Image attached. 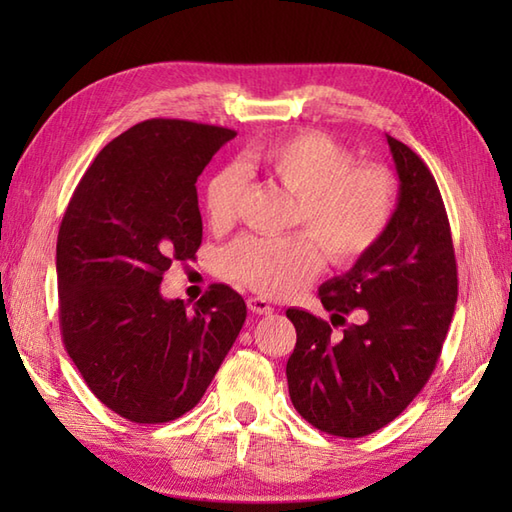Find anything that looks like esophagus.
Wrapping results in <instances>:
<instances>
[{
	"label": "esophagus",
	"mask_w": 512,
	"mask_h": 512,
	"mask_svg": "<svg viewBox=\"0 0 512 512\" xmlns=\"http://www.w3.org/2000/svg\"><path fill=\"white\" fill-rule=\"evenodd\" d=\"M246 303H248V310L253 314H273L275 310L264 297H250Z\"/></svg>",
	"instance_id": "esophagus-1"
}]
</instances>
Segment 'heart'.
I'll return each instance as SVG.
<instances>
[{"label":"heart","instance_id":"heart-1","mask_svg":"<svg viewBox=\"0 0 512 512\" xmlns=\"http://www.w3.org/2000/svg\"><path fill=\"white\" fill-rule=\"evenodd\" d=\"M242 169L262 173L295 195L290 224L305 233L246 235L220 255V275L264 297H288L319 273L323 255L336 266L372 250L396 213V182L385 167L354 165L352 151L321 132H301L248 149ZM242 180L222 169L206 180L202 204L213 228L237 217Z\"/></svg>","mask_w":512,"mask_h":512}]
</instances>
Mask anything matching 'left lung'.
<instances>
[{
    "label": "left lung",
    "instance_id": "left-lung-1",
    "mask_svg": "<svg viewBox=\"0 0 512 512\" xmlns=\"http://www.w3.org/2000/svg\"><path fill=\"white\" fill-rule=\"evenodd\" d=\"M400 180L383 239L345 275L319 288L332 324L363 309L341 337L306 310L288 308L297 330L286 365L295 409L312 427L363 438L407 409L436 369L458 301V266L447 211L420 156L387 136Z\"/></svg>",
    "mask_w": 512,
    "mask_h": 512
}]
</instances>
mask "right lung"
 Returning a JSON list of instances; mask_svg holds the SVG:
<instances>
[{"label": "right lung", "instance_id": "add662e5", "mask_svg": "<svg viewBox=\"0 0 512 512\" xmlns=\"http://www.w3.org/2000/svg\"><path fill=\"white\" fill-rule=\"evenodd\" d=\"M233 129L176 118L129 127L101 149L57 237L63 345L92 394L138 424L198 405L246 321L242 295L213 284L189 308L160 295L173 262L202 244L195 182Z\"/></svg>", "mask_w": 512, "mask_h": 512}]
</instances>
